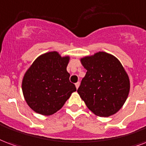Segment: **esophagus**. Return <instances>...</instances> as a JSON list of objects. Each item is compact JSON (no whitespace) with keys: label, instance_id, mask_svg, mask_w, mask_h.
I'll return each instance as SVG.
<instances>
[{"label":"esophagus","instance_id":"34e87169","mask_svg":"<svg viewBox=\"0 0 146 146\" xmlns=\"http://www.w3.org/2000/svg\"><path fill=\"white\" fill-rule=\"evenodd\" d=\"M79 85H80V82H78L75 83V87H76V89H78V88L79 87Z\"/></svg>","mask_w":146,"mask_h":146}]
</instances>
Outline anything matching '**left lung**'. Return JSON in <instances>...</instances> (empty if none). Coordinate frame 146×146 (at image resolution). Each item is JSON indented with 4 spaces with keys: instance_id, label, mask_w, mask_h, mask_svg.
Masks as SVG:
<instances>
[{
    "instance_id": "8db88e82",
    "label": "left lung",
    "mask_w": 146,
    "mask_h": 146,
    "mask_svg": "<svg viewBox=\"0 0 146 146\" xmlns=\"http://www.w3.org/2000/svg\"><path fill=\"white\" fill-rule=\"evenodd\" d=\"M87 70L78 93L87 107L99 117L117 112L127 100L130 81L127 72L114 56L98 52L81 59Z\"/></svg>"
}]
</instances>
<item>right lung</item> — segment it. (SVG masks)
<instances>
[{
  "label": "right lung",
  "mask_w": 146,
  "mask_h": 146,
  "mask_svg": "<svg viewBox=\"0 0 146 146\" xmlns=\"http://www.w3.org/2000/svg\"><path fill=\"white\" fill-rule=\"evenodd\" d=\"M70 57L56 51L40 55L23 77L22 89L31 109L42 115L54 114L76 91L69 80L67 66Z\"/></svg>",
  "instance_id": "add662e5"
}]
</instances>
